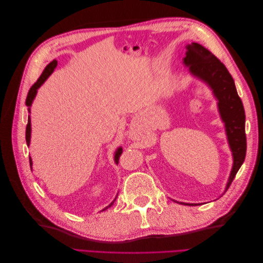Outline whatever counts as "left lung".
<instances>
[{
  "label": "left lung",
  "instance_id": "obj_1",
  "mask_svg": "<svg viewBox=\"0 0 263 263\" xmlns=\"http://www.w3.org/2000/svg\"><path fill=\"white\" fill-rule=\"evenodd\" d=\"M186 49L184 63L190 66L191 72L194 76H197L206 83H209L215 97L218 100L219 113L225 123L229 146L234 156L233 170L227 183L228 189L245 161L247 151L245 132L246 115L242 102L237 93L233 77L216 55L196 43L187 45Z\"/></svg>",
  "mask_w": 263,
  "mask_h": 263
}]
</instances>
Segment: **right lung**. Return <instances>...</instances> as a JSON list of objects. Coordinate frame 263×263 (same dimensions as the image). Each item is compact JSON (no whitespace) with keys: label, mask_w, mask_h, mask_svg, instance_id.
Instances as JSON below:
<instances>
[{"label":"right lung","mask_w":263,"mask_h":263,"mask_svg":"<svg viewBox=\"0 0 263 263\" xmlns=\"http://www.w3.org/2000/svg\"><path fill=\"white\" fill-rule=\"evenodd\" d=\"M55 67H57V60L54 59V60H52V61L49 63L48 66H47V67L45 68L44 72L42 73L41 77H39L38 80H37L33 85H31V87H30L29 91H28L27 98H26V105H27V106H30V105H31V102H33V100H34V98H35V95H36V93H37V89L46 81V79L48 78V77L53 72V70H54ZM29 140H30V117H29V115H28V122H27V126H26V142H27L28 146H29ZM122 153H123V149H122V148H118L117 151H116V154H115V162H116V163H118L119 157H121ZM29 164H30V166H31V159H30V157H29ZM115 200H116V198H115ZM115 200L113 201V203H110L109 206H112V205L114 204ZM109 206H107V208H109ZM107 208H106V209H107Z\"/></svg>","instance_id":"obj_1"}]
</instances>
